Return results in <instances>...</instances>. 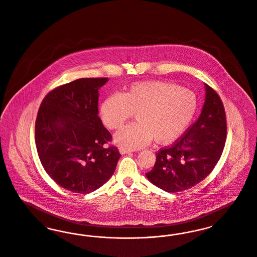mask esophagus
Instances as JSON below:
<instances>
[{"mask_svg": "<svg viewBox=\"0 0 257 257\" xmlns=\"http://www.w3.org/2000/svg\"><path fill=\"white\" fill-rule=\"evenodd\" d=\"M119 151H120V153H121L122 155H125V154H131V153H133V151H132V150L126 148H120L119 149Z\"/></svg>", "mask_w": 257, "mask_h": 257, "instance_id": "obj_1", "label": "esophagus"}]
</instances>
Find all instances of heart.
Wrapping results in <instances>:
<instances>
[{"label": "heart", "instance_id": "heart-1", "mask_svg": "<svg viewBox=\"0 0 257 257\" xmlns=\"http://www.w3.org/2000/svg\"><path fill=\"white\" fill-rule=\"evenodd\" d=\"M196 108V96L188 89L168 82L146 81L106 96L98 114L105 126L116 130L135 113L137 122L118 131L114 141L122 148L139 149L153 138L160 144L175 141L189 126Z\"/></svg>", "mask_w": 257, "mask_h": 257}]
</instances>
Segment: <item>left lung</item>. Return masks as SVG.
<instances>
[{"label":"left lung","mask_w":257,"mask_h":257,"mask_svg":"<svg viewBox=\"0 0 257 257\" xmlns=\"http://www.w3.org/2000/svg\"><path fill=\"white\" fill-rule=\"evenodd\" d=\"M202 111L187 133L157 153V162L146 176L156 187L168 192L190 189L209 175L219 161L226 140L223 104L207 84Z\"/></svg>","instance_id":"1"}]
</instances>
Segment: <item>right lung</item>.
I'll return each instance as SVG.
<instances>
[{"instance_id":"1","label":"right lung","mask_w":257,"mask_h":257,"mask_svg":"<svg viewBox=\"0 0 257 257\" xmlns=\"http://www.w3.org/2000/svg\"><path fill=\"white\" fill-rule=\"evenodd\" d=\"M108 78H81L48 93L39 109L35 135L41 164L65 189L87 194L113 175L121 157L98 117V90Z\"/></svg>"}]
</instances>
